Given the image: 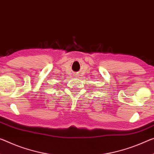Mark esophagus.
Masks as SVG:
<instances>
[{
    "label": "esophagus",
    "mask_w": 154,
    "mask_h": 154,
    "mask_svg": "<svg viewBox=\"0 0 154 154\" xmlns=\"http://www.w3.org/2000/svg\"><path fill=\"white\" fill-rule=\"evenodd\" d=\"M74 76H75V77H79L80 76V74H79V72H75V74H74Z\"/></svg>",
    "instance_id": "obj_1"
}]
</instances>
